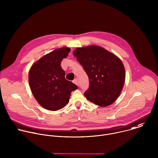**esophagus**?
I'll use <instances>...</instances> for the list:
<instances>
[{
	"mask_svg": "<svg viewBox=\"0 0 158 158\" xmlns=\"http://www.w3.org/2000/svg\"><path fill=\"white\" fill-rule=\"evenodd\" d=\"M73 82L74 84H76V85H78V81H77V79H74V81H73Z\"/></svg>",
	"mask_w": 158,
	"mask_h": 158,
	"instance_id": "obj_1",
	"label": "esophagus"
}]
</instances>
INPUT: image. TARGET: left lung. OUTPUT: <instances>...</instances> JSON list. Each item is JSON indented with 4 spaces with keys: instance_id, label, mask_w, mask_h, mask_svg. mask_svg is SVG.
Returning <instances> with one entry per match:
<instances>
[{
    "instance_id": "left-lung-1",
    "label": "left lung",
    "mask_w": 158,
    "mask_h": 158,
    "mask_svg": "<svg viewBox=\"0 0 158 158\" xmlns=\"http://www.w3.org/2000/svg\"><path fill=\"white\" fill-rule=\"evenodd\" d=\"M73 55L89 77V87L84 94L86 98L102 107L113 103L125 81V68L120 59L95 45L77 48Z\"/></svg>"
}]
</instances>
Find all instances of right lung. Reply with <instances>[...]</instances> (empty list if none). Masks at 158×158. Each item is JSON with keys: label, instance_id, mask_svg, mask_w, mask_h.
Masks as SVG:
<instances>
[{"label": "right lung", "instance_id": "add662e5", "mask_svg": "<svg viewBox=\"0 0 158 158\" xmlns=\"http://www.w3.org/2000/svg\"><path fill=\"white\" fill-rule=\"evenodd\" d=\"M71 49L63 47L43 56L31 67L28 81L31 92L38 103L45 109L56 111L69 102L71 92L77 86L65 78L61 66Z\"/></svg>", "mask_w": 158, "mask_h": 158}]
</instances>
